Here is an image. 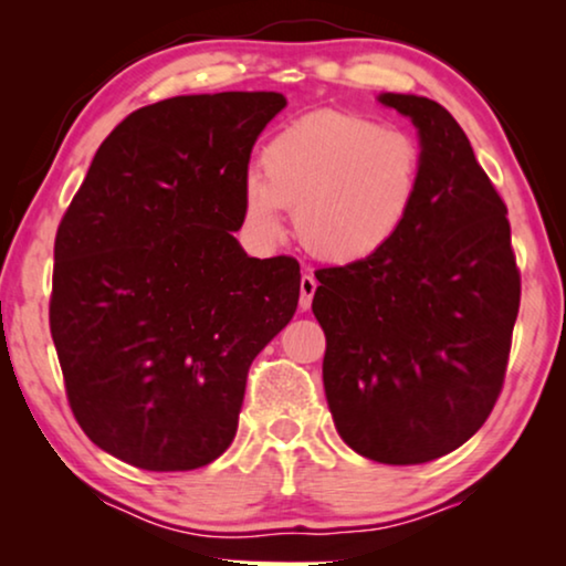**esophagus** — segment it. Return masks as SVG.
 Returning a JSON list of instances; mask_svg holds the SVG:
<instances>
[{
  "mask_svg": "<svg viewBox=\"0 0 566 566\" xmlns=\"http://www.w3.org/2000/svg\"><path fill=\"white\" fill-rule=\"evenodd\" d=\"M316 285H319V283H316V277H314L312 273L301 275V285H298V289H301V298H298V306L304 308V312H306L308 306H312V298H314V293H316Z\"/></svg>",
  "mask_w": 566,
  "mask_h": 566,
  "instance_id": "1",
  "label": "esophagus"
}]
</instances>
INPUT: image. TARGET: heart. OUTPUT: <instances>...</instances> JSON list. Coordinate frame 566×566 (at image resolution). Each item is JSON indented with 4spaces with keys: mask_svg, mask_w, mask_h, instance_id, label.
<instances>
[{
    "mask_svg": "<svg viewBox=\"0 0 566 566\" xmlns=\"http://www.w3.org/2000/svg\"><path fill=\"white\" fill-rule=\"evenodd\" d=\"M242 188L244 219L277 237L283 208L316 258L350 265L381 254L412 219L424 185V151L412 134L366 115L319 111L283 126Z\"/></svg>",
    "mask_w": 566,
    "mask_h": 566,
    "instance_id": "obj_1",
    "label": "heart"
}]
</instances>
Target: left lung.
I'll return each instance as SVG.
<instances>
[{"label":"left lung","instance_id":"1","mask_svg":"<svg viewBox=\"0 0 566 566\" xmlns=\"http://www.w3.org/2000/svg\"><path fill=\"white\" fill-rule=\"evenodd\" d=\"M420 130L424 185L376 258L316 273L322 376L337 432L370 461L455 451L494 409L521 308L507 206L436 99L381 95Z\"/></svg>","mask_w":566,"mask_h":566}]
</instances>
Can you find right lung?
I'll use <instances>...</instances> for the list:
<instances>
[{
  "label": "right lung",
  "mask_w": 566,
  "mask_h": 566,
  "mask_svg": "<svg viewBox=\"0 0 566 566\" xmlns=\"http://www.w3.org/2000/svg\"><path fill=\"white\" fill-rule=\"evenodd\" d=\"M277 92L169 97L111 130L53 242L51 337L92 443L190 471L234 440L247 374L291 322L301 270L247 258L242 188Z\"/></svg>",
  "instance_id": "right-lung-1"
}]
</instances>
